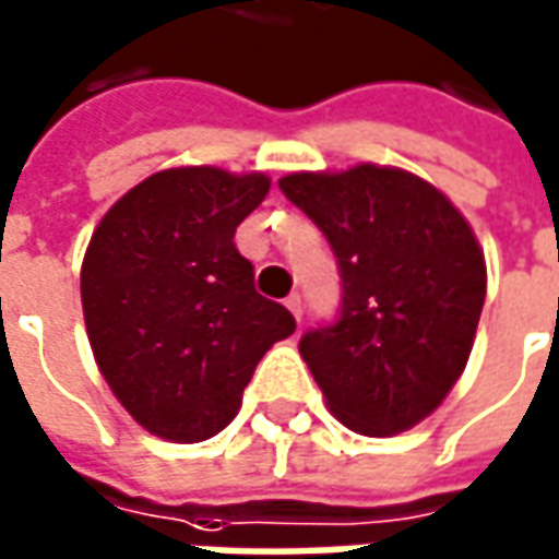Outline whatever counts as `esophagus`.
<instances>
[{
    "instance_id": "obj_1",
    "label": "esophagus",
    "mask_w": 559,
    "mask_h": 559,
    "mask_svg": "<svg viewBox=\"0 0 559 559\" xmlns=\"http://www.w3.org/2000/svg\"><path fill=\"white\" fill-rule=\"evenodd\" d=\"M287 309L294 311L296 321H302V299H299V294L287 296Z\"/></svg>"
}]
</instances>
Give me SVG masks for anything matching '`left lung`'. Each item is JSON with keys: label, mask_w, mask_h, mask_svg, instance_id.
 I'll return each instance as SVG.
<instances>
[{"label": "left lung", "mask_w": 559, "mask_h": 559, "mask_svg": "<svg viewBox=\"0 0 559 559\" xmlns=\"http://www.w3.org/2000/svg\"><path fill=\"white\" fill-rule=\"evenodd\" d=\"M278 186L340 263V318L299 340L330 413L367 438L419 425L465 370L487 296L468 219L401 168L299 170Z\"/></svg>", "instance_id": "obj_1"}]
</instances>
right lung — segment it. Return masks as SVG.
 <instances>
[{"label": "right lung", "instance_id": "right-lung-1", "mask_svg": "<svg viewBox=\"0 0 559 559\" xmlns=\"http://www.w3.org/2000/svg\"><path fill=\"white\" fill-rule=\"evenodd\" d=\"M265 174L168 168L124 192L91 235L82 311L119 404L155 438L199 443L235 419L265 352L296 330L253 287L235 229Z\"/></svg>", "mask_w": 559, "mask_h": 559}]
</instances>
